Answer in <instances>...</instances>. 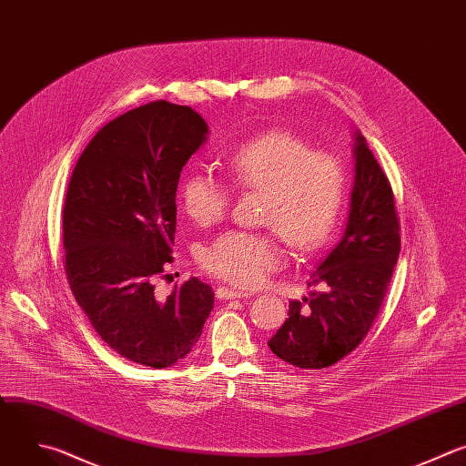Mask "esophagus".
Returning a JSON list of instances; mask_svg holds the SVG:
<instances>
[{"instance_id":"obj_1","label":"esophagus","mask_w":466,"mask_h":466,"mask_svg":"<svg viewBox=\"0 0 466 466\" xmlns=\"http://www.w3.org/2000/svg\"><path fill=\"white\" fill-rule=\"evenodd\" d=\"M248 296H249L248 292L231 290V289H226V287H222V289L217 290V298H218V299H244V298H248Z\"/></svg>"}]
</instances>
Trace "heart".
Here are the masks:
<instances>
[{
    "instance_id": "heart-1",
    "label": "heart",
    "mask_w": 466,
    "mask_h": 466,
    "mask_svg": "<svg viewBox=\"0 0 466 466\" xmlns=\"http://www.w3.org/2000/svg\"><path fill=\"white\" fill-rule=\"evenodd\" d=\"M229 179L244 191L264 193L262 224L269 233L229 231L200 251L206 269L224 281L253 289L285 262L281 240L298 253H316L332 238L347 197L343 161L289 132L268 130L244 141L228 159ZM183 211L200 226L220 222L231 193L209 172H189L179 183Z\"/></svg>"
}]
</instances>
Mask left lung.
<instances>
[{"instance_id": "left-lung-1", "label": "left lung", "mask_w": 466, "mask_h": 466, "mask_svg": "<svg viewBox=\"0 0 466 466\" xmlns=\"http://www.w3.org/2000/svg\"><path fill=\"white\" fill-rule=\"evenodd\" d=\"M354 183L339 242L318 262L299 301L271 339V352L301 369H323L347 356L373 325L400 253L399 217L388 176L354 132Z\"/></svg>"}]
</instances>
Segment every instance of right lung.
Returning a JSON list of instances; mask_svg holds the SVG:
<instances>
[{
  "label": "right lung",
  "mask_w": 466,
  "mask_h": 466,
  "mask_svg": "<svg viewBox=\"0 0 466 466\" xmlns=\"http://www.w3.org/2000/svg\"><path fill=\"white\" fill-rule=\"evenodd\" d=\"M208 136L193 108L148 103L93 136L67 185L62 231L71 292L108 347L154 369L193 350L215 303L197 277L165 301L154 296V279L172 260L179 172Z\"/></svg>",
  "instance_id": "obj_1"
}]
</instances>
